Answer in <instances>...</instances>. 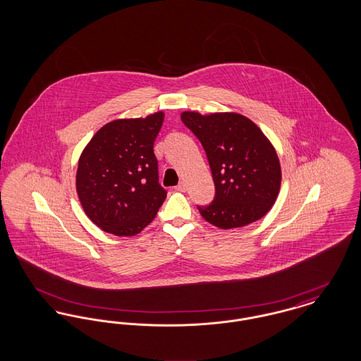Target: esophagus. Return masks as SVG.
I'll return each mask as SVG.
<instances>
[{
    "label": "esophagus",
    "instance_id": "esophagus-1",
    "mask_svg": "<svg viewBox=\"0 0 361 361\" xmlns=\"http://www.w3.org/2000/svg\"><path fill=\"white\" fill-rule=\"evenodd\" d=\"M174 189L178 190V192H185L187 190V185H185V183H180Z\"/></svg>",
    "mask_w": 361,
    "mask_h": 361
}]
</instances>
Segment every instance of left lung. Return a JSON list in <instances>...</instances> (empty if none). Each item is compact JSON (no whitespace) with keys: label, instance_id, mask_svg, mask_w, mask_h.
<instances>
[{"label":"left lung","instance_id":"left-lung-1","mask_svg":"<svg viewBox=\"0 0 361 361\" xmlns=\"http://www.w3.org/2000/svg\"><path fill=\"white\" fill-rule=\"evenodd\" d=\"M181 121L202 142L216 190L209 206L197 207L202 216L224 230L261 219L275 204L281 185L280 161L271 140L237 112L184 111Z\"/></svg>","mask_w":361,"mask_h":361}]
</instances>
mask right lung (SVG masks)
<instances>
[{
	"label": "right lung",
	"mask_w": 361,
	"mask_h": 361,
	"mask_svg": "<svg viewBox=\"0 0 361 361\" xmlns=\"http://www.w3.org/2000/svg\"><path fill=\"white\" fill-rule=\"evenodd\" d=\"M164 112L103 126L80 155L75 188L87 218L105 233L134 237L152 224L166 190L158 184L154 140Z\"/></svg>",
	"instance_id": "1"
}]
</instances>
